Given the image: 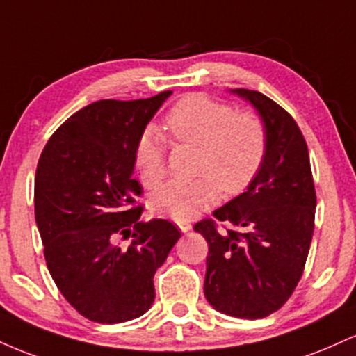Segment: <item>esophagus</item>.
Here are the masks:
<instances>
[{"mask_svg": "<svg viewBox=\"0 0 356 356\" xmlns=\"http://www.w3.org/2000/svg\"><path fill=\"white\" fill-rule=\"evenodd\" d=\"M175 224H177V227L181 229V232H189L192 229V224L189 220H175Z\"/></svg>", "mask_w": 356, "mask_h": 356, "instance_id": "34e87169", "label": "esophagus"}]
</instances>
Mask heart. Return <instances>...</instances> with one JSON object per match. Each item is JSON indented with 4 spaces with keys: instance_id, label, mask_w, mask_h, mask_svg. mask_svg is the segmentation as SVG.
<instances>
[{
    "instance_id": "1",
    "label": "heart",
    "mask_w": 356,
    "mask_h": 356,
    "mask_svg": "<svg viewBox=\"0 0 356 356\" xmlns=\"http://www.w3.org/2000/svg\"><path fill=\"white\" fill-rule=\"evenodd\" d=\"M165 125L181 144L199 147L192 181H172L150 199L155 214L189 220L219 201L220 192L238 195L259 174L268 152V130L252 112H234L231 105L201 93L184 97L169 110ZM167 140L155 127L137 138L136 165L147 187H157L167 175Z\"/></svg>"
}]
</instances>
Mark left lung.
<instances>
[{"label": "left lung", "mask_w": 356, "mask_h": 356, "mask_svg": "<svg viewBox=\"0 0 356 356\" xmlns=\"http://www.w3.org/2000/svg\"><path fill=\"white\" fill-rule=\"evenodd\" d=\"M231 93L254 107L268 130V152L246 192L194 226L209 244L204 295L229 316L257 320L277 312L303 275L314 229V192L306 140L295 118L254 90Z\"/></svg>", "instance_id": "obj_1"}]
</instances>
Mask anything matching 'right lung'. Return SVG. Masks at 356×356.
<instances>
[{"mask_svg": "<svg viewBox=\"0 0 356 356\" xmlns=\"http://www.w3.org/2000/svg\"><path fill=\"white\" fill-rule=\"evenodd\" d=\"M169 92L99 100L60 125L40 155L35 219L48 271L65 300L97 323H124L154 303V275L181 232L165 219L140 222L132 177L137 138ZM129 248L115 244L129 237Z\"/></svg>", "mask_w": 356, "mask_h": 356, "instance_id": "1", "label": "right lung"}]
</instances>
